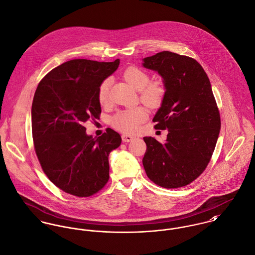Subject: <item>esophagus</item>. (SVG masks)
Segmentation results:
<instances>
[{"instance_id":"1","label":"esophagus","mask_w":255,"mask_h":255,"mask_svg":"<svg viewBox=\"0 0 255 255\" xmlns=\"http://www.w3.org/2000/svg\"><path fill=\"white\" fill-rule=\"evenodd\" d=\"M134 138H135L134 136L129 135V134H123L122 135V139H123L124 142H130V141H132Z\"/></svg>"}]
</instances>
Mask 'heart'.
<instances>
[{
	"label": "heart",
	"instance_id": "obj_1",
	"mask_svg": "<svg viewBox=\"0 0 255 255\" xmlns=\"http://www.w3.org/2000/svg\"><path fill=\"white\" fill-rule=\"evenodd\" d=\"M124 77L126 81L136 91L140 92L141 100L148 106H157L161 103L164 89L160 83H151L147 73L136 67L126 70ZM111 79L104 80L98 89V99L101 104H106L109 100V90ZM147 119V112L142 107H135L119 112L112 119L113 126L127 133H134L140 125Z\"/></svg>",
	"mask_w": 255,
	"mask_h": 255
}]
</instances>
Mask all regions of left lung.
<instances>
[{
	"label": "left lung",
	"mask_w": 255,
	"mask_h": 255,
	"mask_svg": "<svg viewBox=\"0 0 255 255\" xmlns=\"http://www.w3.org/2000/svg\"><path fill=\"white\" fill-rule=\"evenodd\" d=\"M142 66L162 77L164 94L153 122L155 128L168 131L163 144L143 137L147 145L144 169L163 188L188 185L207 167L220 131L209 77L195 59L171 51L143 58Z\"/></svg>",
	"instance_id": "left-lung-1"
}]
</instances>
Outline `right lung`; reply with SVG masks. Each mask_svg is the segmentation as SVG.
<instances>
[{"label": "right lung", "mask_w": 255, "mask_h": 255, "mask_svg": "<svg viewBox=\"0 0 255 255\" xmlns=\"http://www.w3.org/2000/svg\"><path fill=\"white\" fill-rule=\"evenodd\" d=\"M120 59H74L51 70L34 95L31 120L37 157L48 179L64 192L89 197L109 179V154L121 135L107 128L99 137L84 124L101 113L98 89L119 67Z\"/></svg>", "instance_id": "right-lung-1"}]
</instances>
